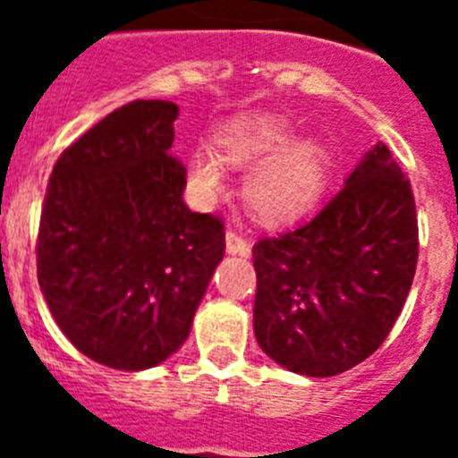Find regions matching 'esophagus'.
Returning a JSON list of instances; mask_svg holds the SVG:
<instances>
[{
    "label": "esophagus",
    "mask_w": 458,
    "mask_h": 458,
    "mask_svg": "<svg viewBox=\"0 0 458 458\" xmlns=\"http://www.w3.org/2000/svg\"><path fill=\"white\" fill-rule=\"evenodd\" d=\"M226 252L238 254V257H248L250 254L248 238H242L241 233L233 232V229H229V232H226Z\"/></svg>",
    "instance_id": "obj_1"
}]
</instances>
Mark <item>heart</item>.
Returning <instances> with one entry per match:
<instances>
[{
  "mask_svg": "<svg viewBox=\"0 0 458 458\" xmlns=\"http://www.w3.org/2000/svg\"><path fill=\"white\" fill-rule=\"evenodd\" d=\"M220 156L233 167H257L245 183V199L259 217L284 222L302 216L321 199L327 181V153L311 140H293L277 119H250L220 137ZM194 183L206 192L222 185L216 157L197 151L190 157Z\"/></svg>",
  "mask_w": 458,
  "mask_h": 458,
  "instance_id": "1",
  "label": "heart"
}]
</instances>
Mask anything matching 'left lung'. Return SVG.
Returning a JSON list of instances; mask_svg holds the SVG:
<instances>
[{
  "instance_id": "1",
  "label": "left lung",
  "mask_w": 458,
  "mask_h": 458,
  "mask_svg": "<svg viewBox=\"0 0 458 458\" xmlns=\"http://www.w3.org/2000/svg\"><path fill=\"white\" fill-rule=\"evenodd\" d=\"M254 337L295 374L326 378L369 358L402 314L418 266V213L383 141L317 216L252 248Z\"/></svg>"
}]
</instances>
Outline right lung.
<instances>
[{
	"label": "right lung",
	"instance_id": "right-lung-1",
	"mask_svg": "<svg viewBox=\"0 0 458 458\" xmlns=\"http://www.w3.org/2000/svg\"><path fill=\"white\" fill-rule=\"evenodd\" d=\"M179 107L135 100L56 160L40 213L38 284L56 326L100 365L141 371L183 346L225 257V226L183 201L169 156Z\"/></svg>",
	"mask_w": 458,
	"mask_h": 458
}]
</instances>
